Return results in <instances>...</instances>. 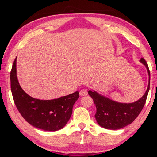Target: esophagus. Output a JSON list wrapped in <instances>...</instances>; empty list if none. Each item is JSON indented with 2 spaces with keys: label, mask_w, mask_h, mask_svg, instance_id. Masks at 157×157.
I'll use <instances>...</instances> for the list:
<instances>
[{
  "label": "esophagus",
  "mask_w": 157,
  "mask_h": 157,
  "mask_svg": "<svg viewBox=\"0 0 157 157\" xmlns=\"http://www.w3.org/2000/svg\"><path fill=\"white\" fill-rule=\"evenodd\" d=\"M79 94H80V96H82L88 95L87 90H86V89H82V90H81L80 92H79Z\"/></svg>",
  "instance_id": "obj_1"
}]
</instances>
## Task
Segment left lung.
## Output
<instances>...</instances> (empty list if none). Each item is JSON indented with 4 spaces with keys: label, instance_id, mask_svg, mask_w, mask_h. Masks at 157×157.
<instances>
[{
    "label": "left lung",
    "instance_id": "obj_1",
    "mask_svg": "<svg viewBox=\"0 0 157 157\" xmlns=\"http://www.w3.org/2000/svg\"><path fill=\"white\" fill-rule=\"evenodd\" d=\"M140 62L147 68L149 75V84L144 95L133 103H119L96 92L88 91L96 107L95 118L97 123L102 128L109 129H119L128 125L134 121L144 107L150 89V70L147 63L142 58Z\"/></svg>",
    "mask_w": 157,
    "mask_h": 157
}]
</instances>
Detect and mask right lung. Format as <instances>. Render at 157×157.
<instances>
[{"instance_id":"add662e5","label":"right lung","mask_w":157,"mask_h":157,"mask_svg":"<svg viewBox=\"0 0 157 157\" xmlns=\"http://www.w3.org/2000/svg\"><path fill=\"white\" fill-rule=\"evenodd\" d=\"M10 78L13 101L26 121L36 128L51 132L61 129L66 125L71 116L73 105L79 97V92L50 101L31 97L23 90L18 82L16 59Z\"/></svg>"}]
</instances>
